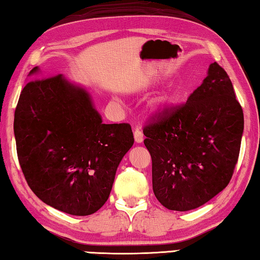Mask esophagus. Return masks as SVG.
<instances>
[{"label": "esophagus", "instance_id": "obj_1", "mask_svg": "<svg viewBox=\"0 0 260 260\" xmlns=\"http://www.w3.org/2000/svg\"><path fill=\"white\" fill-rule=\"evenodd\" d=\"M134 136H135V141L136 143H142L143 139H144V136H143V133L141 129H136L134 131Z\"/></svg>", "mask_w": 260, "mask_h": 260}]
</instances>
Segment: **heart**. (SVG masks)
<instances>
[{"label":"heart","instance_id":"heart-1","mask_svg":"<svg viewBox=\"0 0 260 260\" xmlns=\"http://www.w3.org/2000/svg\"><path fill=\"white\" fill-rule=\"evenodd\" d=\"M172 99H174V93H167V95L164 96V101H169Z\"/></svg>","mask_w":260,"mask_h":260}]
</instances>
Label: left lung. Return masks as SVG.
<instances>
[{
  "label": "left lung",
  "mask_w": 260,
  "mask_h": 260,
  "mask_svg": "<svg viewBox=\"0 0 260 260\" xmlns=\"http://www.w3.org/2000/svg\"><path fill=\"white\" fill-rule=\"evenodd\" d=\"M244 130L242 105L217 62L185 103L164 105L143 133L152 159V189L169 210L198 208L228 186Z\"/></svg>",
  "instance_id": "left-lung-1"
}]
</instances>
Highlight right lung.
I'll return each mask as SVG.
<instances>
[{
	"label": "right lung",
	"mask_w": 260,
	"mask_h": 260,
	"mask_svg": "<svg viewBox=\"0 0 260 260\" xmlns=\"http://www.w3.org/2000/svg\"><path fill=\"white\" fill-rule=\"evenodd\" d=\"M36 71L37 67L30 74ZM14 133L30 189L46 204L73 216L102 208L119 161L134 144L129 123L103 124L85 90L59 74L25 84Z\"/></svg>",
	"instance_id": "add662e5"
}]
</instances>
